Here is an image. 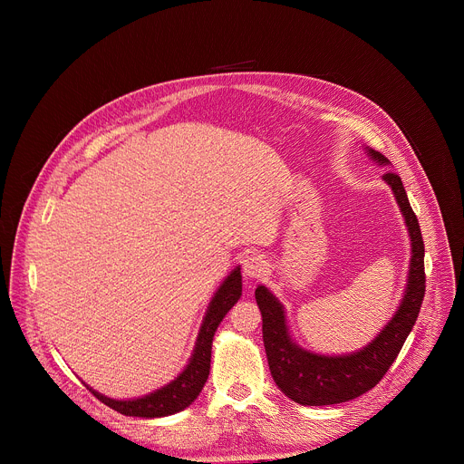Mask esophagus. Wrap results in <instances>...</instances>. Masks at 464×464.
<instances>
[{
  "instance_id": "34e87169",
  "label": "esophagus",
  "mask_w": 464,
  "mask_h": 464,
  "mask_svg": "<svg viewBox=\"0 0 464 464\" xmlns=\"http://www.w3.org/2000/svg\"><path fill=\"white\" fill-rule=\"evenodd\" d=\"M242 270L247 279H260L264 272H266V260H264V256L258 253H251L244 256Z\"/></svg>"
}]
</instances>
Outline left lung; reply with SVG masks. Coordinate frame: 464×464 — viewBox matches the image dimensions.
<instances>
[{
    "mask_svg": "<svg viewBox=\"0 0 464 464\" xmlns=\"http://www.w3.org/2000/svg\"><path fill=\"white\" fill-rule=\"evenodd\" d=\"M369 154L378 163H389V160L376 150H369ZM383 179L392 188L406 218L413 255L404 301L372 343L349 356H321L303 351L288 336L281 303L264 286L255 290V299L262 314V340L272 376L279 389L297 404H342L372 389L399 356L419 317L426 292L420 226L410 206L401 176L389 170L383 174Z\"/></svg>",
    "mask_w": 464,
    "mask_h": 464,
    "instance_id": "1",
    "label": "left lung"
}]
</instances>
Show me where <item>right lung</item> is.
I'll list each match as a JSON object with an SVG mask.
<instances>
[{
    "instance_id": "1",
    "label": "right lung",
    "mask_w": 464,
    "mask_h": 464,
    "mask_svg": "<svg viewBox=\"0 0 464 464\" xmlns=\"http://www.w3.org/2000/svg\"><path fill=\"white\" fill-rule=\"evenodd\" d=\"M240 295H242V276H240V268H237L222 283V286L218 288L217 295L209 304L204 324L200 328V334H198V342H196V349L190 358V363L174 382H170L163 389L150 392L149 396H143V399H138V401H111L93 389L90 391L102 404H106L108 408L126 417L154 419V417L174 415L185 410L196 401V396L200 394L202 387L208 382L209 369H211V345H213L215 330L224 319V315L231 310V306L240 299Z\"/></svg>"
}]
</instances>
